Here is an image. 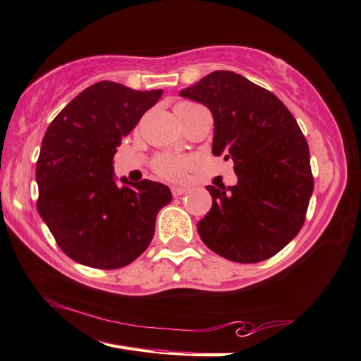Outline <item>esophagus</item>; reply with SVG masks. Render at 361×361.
Listing matches in <instances>:
<instances>
[{
    "label": "esophagus",
    "instance_id": "esophagus-1",
    "mask_svg": "<svg viewBox=\"0 0 361 361\" xmlns=\"http://www.w3.org/2000/svg\"><path fill=\"white\" fill-rule=\"evenodd\" d=\"M186 192H188L186 188H181V186H173L172 188V194L175 195V197H178V195H183V194H186Z\"/></svg>",
    "mask_w": 361,
    "mask_h": 361
}]
</instances>
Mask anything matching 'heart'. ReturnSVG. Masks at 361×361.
I'll return each instance as SVG.
<instances>
[{
  "instance_id": "b5f03b06",
  "label": "heart",
  "mask_w": 361,
  "mask_h": 361,
  "mask_svg": "<svg viewBox=\"0 0 361 361\" xmlns=\"http://www.w3.org/2000/svg\"><path fill=\"white\" fill-rule=\"evenodd\" d=\"M200 106H195L192 102H180L175 106L176 116L183 120L189 112H192ZM194 164L192 158L188 156H176V154H161L153 161L154 172L166 180H181L185 176L186 170L191 169Z\"/></svg>"
}]
</instances>
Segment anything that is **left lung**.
<instances>
[{"instance_id": "8db88e82", "label": "left lung", "mask_w": 361, "mask_h": 361, "mask_svg": "<svg viewBox=\"0 0 361 361\" xmlns=\"http://www.w3.org/2000/svg\"><path fill=\"white\" fill-rule=\"evenodd\" d=\"M180 96L209 109L213 154L231 158L238 176L235 186H207L213 205L197 224L202 241L240 264L273 257L300 232L314 189L310 148L293 115L232 71H214Z\"/></svg>"}]
</instances>
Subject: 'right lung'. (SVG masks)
Returning <instances> with one entry per match:
<instances>
[{"instance_id":"1","label":"right lung","mask_w":361,"mask_h":361,"mask_svg":"<svg viewBox=\"0 0 361 361\" xmlns=\"http://www.w3.org/2000/svg\"><path fill=\"white\" fill-rule=\"evenodd\" d=\"M162 96L97 82L75 96L45 133L36 166L37 212L58 246L78 264L114 270L152 243L169 186L126 178L118 185L112 159L121 139Z\"/></svg>"}]
</instances>
